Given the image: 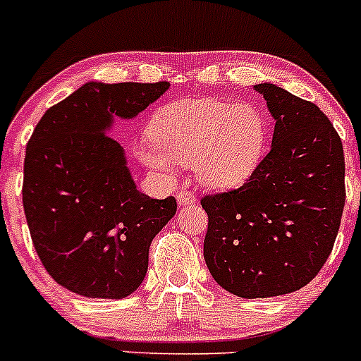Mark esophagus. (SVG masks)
I'll use <instances>...</instances> for the list:
<instances>
[{"label":"esophagus","mask_w":361,"mask_h":361,"mask_svg":"<svg viewBox=\"0 0 361 361\" xmlns=\"http://www.w3.org/2000/svg\"><path fill=\"white\" fill-rule=\"evenodd\" d=\"M176 201L180 206H190V204H195V202H197V197H195L192 192L180 190L176 195Z\"/></svg>","instance_id":"esophagus-1"}]
</instances>
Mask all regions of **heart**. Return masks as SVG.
Segmentation results:
<instances>
[{
    "label": "heart",
    "mask_w": 361,
    "mask_h": 361,
    "mask_svg": "<svg viewBox=\"0 0 361 361\" xmlns=\"http://www.w3.org/2000/svg\"><path fill=\"white\" fill-rule=\"evenodd\" d=\"M153 145L137 148L145 166L173 173L192 166L199 183L213 190L240 187L261 162L268 123L252 104L195 97L160 107L149 123Z\"/></svg>",
    "instance_id": "1"
}]
</instances>
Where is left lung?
<instances>
[{
  "instance_id": "obj_1",
  "label": "left lung",
  "mask_w": 361,
  "mask_h": 361,
  "mask_svg": "<svg viewBox=\"0 0 361 361\" xmlns=\"http://www.w3.org/2000/svg\"><path fill=\"white\" fill-rule=\"evenodd\" d=\"M275 120L271 149L240 188L201 199L204 261L240 298L298 291L334 248L345 202L342 141L323 111L275 84H255Z\"/></svg>"
}]
</instances>
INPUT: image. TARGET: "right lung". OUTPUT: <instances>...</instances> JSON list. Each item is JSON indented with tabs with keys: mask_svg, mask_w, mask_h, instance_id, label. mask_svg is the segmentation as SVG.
I'll use <instances>...</instances> for the list:
<instances>
[{
	"mask_svg": "<svg viewBox=\"0 0 361 361\" xmlns=\"http://www.w3.org/2000/svg\"><path fill=\"white\" fill-rule=\"evenodd\" d=\"M169 82H86L45 111L26 146L23 204L47 274L86 298L132 295L148 271L152 240L176 199L137 190L125 149L107 135L137 116Z\"/></svg>",
	"mask_w": 361,
	"mask_h": 361,
	"instance_id": "obj_1",
	"label": "right lung"
}]
</instances>
